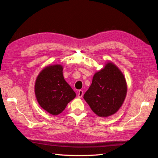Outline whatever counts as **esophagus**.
<instances>
[{
	"instance_id": "esophagus-1",
	"label": "esophagus",
	"mask_w": 158,
	"mask_h": 158,
	"mask_svg": "<svg viewBox=\"0 0 158 158\" xmlns=\"http://www.w3.org/2000/svg\"><path fill=\"white\" fill-rule=\"evenodd\" d=\"M78 98H82V96H83V91L82 90H79L78 91Z\"/></svg>"
}]
</instances>
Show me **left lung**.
Wrapping results in <instances>:
<instances>
[{
  "label": "left lung",
  "mask_w": 158,
  "mask_h": 158,
  "mask_svg": "<svg viewBox=\"0 0 158 158\" xmlns=\"http://www.w3.org/2000/svg\"><path fill=\"white\" fill-rule=\"evenodd\" d=\"M127 92V85L122 72L115 64L108 62L94 75L84 99L98 116L107 117L121 108Z\"/></svg>",
  "instance_id": "obj_1"
}]
</instances>
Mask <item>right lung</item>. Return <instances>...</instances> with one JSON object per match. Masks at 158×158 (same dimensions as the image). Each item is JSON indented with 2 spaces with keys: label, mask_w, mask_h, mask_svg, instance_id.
Here are the masks:
<instances>
[{
  "label": "right lung",
  "mask_w": 158,
  "mask_h": 158,
  "mask_svg": "<svg viewBox=\"0 0 158 158\" xmlns=\"http://www.w3.org/2000/svg\"><path fill=\"white\" fill-rule=\"evenodd\" d=\"M63 66H47L37 76L35 94L40 106L47 112L57 115L76 97V93L66 82Z\"/></svg>",
  "instance_id": "add662e5"
}]
</instances>
